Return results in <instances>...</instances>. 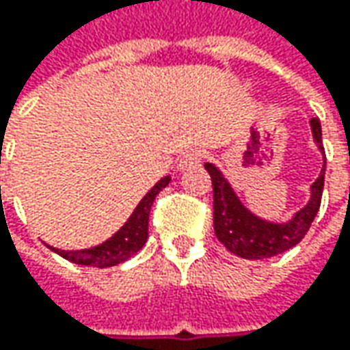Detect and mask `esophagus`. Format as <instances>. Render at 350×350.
I'll use <instances>...</instances> for the list:
<instances>
[{"label": "esophagus", "mask_w": 350, "mask_h": 350, "mask_svg": "<svg viewBox=\"0 0 350 350\" xmlns=\"http://www.w3.org/2000/svg\"><path fill=\"white\" fill-rule=\"evenodd\" d=\"M202 157L204 154L200 152V150H193V152H187V154L183 155L181 159H179V169H189V167H196L200 161H202Z\"/></svg>", "instance_id": "34e87169"}]
</instances>
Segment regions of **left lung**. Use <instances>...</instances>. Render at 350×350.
<instances>
[{"label":"left lung","mask_w":350,"mask_h":350,"mask_svg":"<svg viewBox=\"0 0 350 350\" xmlns=\"http://www.w3.org/2000/svg\"><path fill=\"white\" fill-rule=\"evenodd\" d=\"M312 134L317 148L323 152L321 142V124L317 118L310 120ZM325 155V152H323ZM212 179L214 189V234L224 243V247L232 251L237 257L243 259H267L275 257L278 253H284L290 247L298 245L308 234L310 226L316 218L319 204H321V193H323V181H325V161L316 183L312 185V198L300 212L294 214V218L286 224H273L257 218L251 214L235 196L230 183L224 179L220 169L212 163H204Z\"/></svg>","instance_id":"obj_1"}]
</instances>
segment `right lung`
Here are the masks:
<instances>
[{
    "label": "right lung",
    "instance_id": "right-lung-1",
    "mask_svg": "<svg viewBox=\"0 0 350 350\" xmlns=\"http://www.w3.org/2000/svg\"><path fill=\"white\" fill-rule=\"evenodd\" d=\"M171 181V177H163L161 181H157L150 189V193L140 200V204L132 212V216L128 218V222L116 232L111 239H107L105 243L91 249H81V251H64V249H54L60 257L75 265H85V267H115L118 262H124L132 255H136L146 239H148V220H150V208L154 204L155 196L159 195V191H163Z\"/></svg>",
    "mask_w": 350,
    "mask_h": 350
}]
</instances>
